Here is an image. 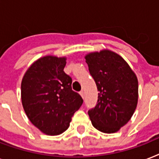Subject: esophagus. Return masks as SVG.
I'll list each match as a JSON object with an SVG mask.
<instances>
[{"mask_svg":"<svg viewBox=\"0 0 159 159\" xmlns=\"http://www.w3.org/2000/svg\"><path fill=\"white\" fill-rule=\"evenodd\" d=\"M79 94L81 95V97H82V98L84 99V92H83V91H81V92H79Z\"/></svg>","mask_w":159,"mask_h":159,"instance_id":"obj_1","label":"esophagus"}]
</instances>
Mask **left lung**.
<instances>
[{
  "instance_id": "left-lung-1",
  "label": "left lung",
  "mask_w": 159,
  "mask_h": 159,
  "mask_svg": "<svg viewBox=\"0 0 159 159\" xmlns=\"http://www.w3.org/2000/svg\"><path fill=\"white\" fill-rule=\"evenodd\" d=\"M98 100L88 111L92 125L101 132H117L128 123L135 111L139 97L138 79L123 57L105 49L86 55Z\"/></svg>"
}]
</instances>
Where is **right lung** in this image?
<instances>
[{
	"label": "right lung",
	"instance_id": "right-lung-1",
	"mask_svg": "<svg viewBox=\"0 0 159 159\" xmlns=\"http://www.w3.org/2000/svg\"><path fill=\"white\" fill-rule=\"evenodd\" d=\"M66 57L45 56L36 60L21 82V102L34 125L47 135H58L69 127L83 100L72 90L64 72Z\"/></svg>",
	"mask_w": 159,
	"mask_h": 159
}]
</instances>
